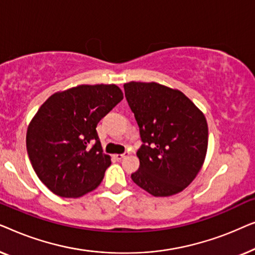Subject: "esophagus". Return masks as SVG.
<instances>
[{
	"label": "esophagus",
	"instance_id": "1",
	"mask_svg": "<svg viewBox=\"0 0 255 255\" xmlns=\"http://www.w3.org/2000/svg\"><path fill=\"white\" fill-rule=\"evenodd\" d=\"M128 155V152H125V153H123V154H114V158L117 159V160H122Z\"/></svg>",
	"mask_w": 255,
	"mask_h": 255
}]
</instances>
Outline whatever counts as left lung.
Here are the masks:
<instances>
[{
    "mask_svg": "<svg viewBox=\"0 0 255 255\" xmlns=\"http://www.w3.org/2000/svg\"><path fill=\"white\" fill-rule=\"evenodd\" d=\"M124 90L144 142L132 181L155 197L180 193L193 182L207 155L204 114L181 90L160 83L131 81Z\"/></svg>",
    "mask_w": 255,
    "mask_h": 255,
    "instance_id": "8db88e82",
    "label": "left lung"
}]
</instances>
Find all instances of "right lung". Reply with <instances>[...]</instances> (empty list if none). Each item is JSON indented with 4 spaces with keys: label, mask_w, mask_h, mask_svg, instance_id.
<instances>
[{
    "label": "right lung",
    "mask_w": 255,
    "mask_h": 255,
    "mask_svg": "<svg viewBox=\"0 0 255 255\" xmlns=\"http://www.w3.org/2000/svg\"><path fill=\"white\" fill-rule=\"evenodd\" d=\"M122 99L116 85H80L41 104L27 127L26 149L52 193L78 198L100 186L111 158L103 153L96 127Z\"/></svg>",
    "instance_id": "1"
}]
</instances>
